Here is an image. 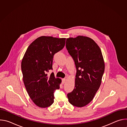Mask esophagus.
I'll return each instance as SVG.
<instances>
[{
	"mask_svg": "<svg viewBox=\"0 0 127 127\" xmlns=\"http://www.w3.org/2000/svg\"><path fill=\"white\" fill-rule=\"evenodd\" d=\"M66 80V79L65 78H63V79H62V83H63V84H64V83L65 82Z\"/></svg>",
	"mask_w": 127,
	"mask_h": 127,
	"instance_id": "34e87169",
	"label": "esophagus"
}]
</instances>
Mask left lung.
<instances>
[{
  "instance_id": "8db88e82",
  "label": "left lung",
  "mask_w": 127,
  "mask_h": 127,
  "mask_svg": "<svg viewBox=\"0 0 127 127\" xmlns=\"http://www.w3.org/2000/svg\"><path fill=\"white\" fill-rule=\"evenodd\" d=\"M66 46L77 70L74 88L67 97L72 105L83 107L93 99L100 86L105 67L103 56L98 45L85 36L67 38Z\"/></svg>"
}]
</instances>
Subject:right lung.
I'll list each match as a JSON object with an SVG mask.
<instances>
[{
    "label": "right lung",
    "mask_w": 127,
    "mask_h": 127,
    "mask_svg": "<svg viewBox=\"0 0 127 127\" xmlns=\"http://www.w3.org/2000/svg\"><path fill=\"white\" fill-rule=\"evenodd\" d=\"M66 38L41 36L28 47L22 59L23 79L28 94L39 107L45 108L54 102V92L60 88L61 79L55 78L52 73L54 55L62 50Z\"/></svg>",
    "instance_id": "1"
}]
</instances>
